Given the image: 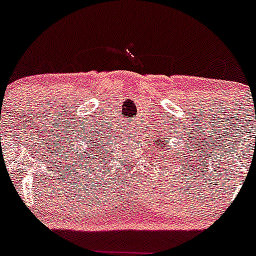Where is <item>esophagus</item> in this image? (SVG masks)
Instances as JSON below:
<instances>
[{"label": "esophagus", "mask_w": 256, "mask_h": 256, "mask_svg": "<svg viewBox=\"0 0 256 256\" xmlns=\"http://www.w3.org/2000/svg\"><path fill=\"white\" fill-rule=\"evenodd\" d=\"M130 126H126V132H128V133H130Z\"/></svg>", "instance_id": "esophagus-1"}]
</instances>
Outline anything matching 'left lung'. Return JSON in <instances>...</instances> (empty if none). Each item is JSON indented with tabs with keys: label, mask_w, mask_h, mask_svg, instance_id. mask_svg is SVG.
Masks as SVG:
<instances>
[{
	"label": "left lung",
	"mask_w": 256,
	"mask_h": 256,
	"mask_svg": "<svg viewBox=\"0 0 256 256\" xmlns=\"http://www.w3.org/2000/svg\"><path fill=\"white\" fill-rule=\"evenodd\" d=\"M154 144H155L156 148H159L160 152H164V151L166 150V148H170V146L166 144V140L162 138V137H156V138L154 140Z\"/></svg>",
	"instance_id": "8db88e82"
}]
</instances>
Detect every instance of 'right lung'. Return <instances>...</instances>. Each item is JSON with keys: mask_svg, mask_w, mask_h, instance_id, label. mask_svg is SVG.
<instances>
[{"mask_svg": "<svg viewBox=\"0 0 256 256\" xmlns=\"http://www.w3.org/2000/svg\"><path fill=\"white\" fill-rule=\"evenodd\" d=\"M79 144V148L76 146L78 148V154L76 155V159L78 158L80 160V168L83 169H88L90 164H97V159H98V155L97 154L100 152L101 150V144H98V140H94V137H84V141L83 142H78ZM84 150L85 152L83 153L82 151ZM76 154V151H74Z\"/></svg>", "mask_w": 256, "mask_h": 256, "instance_id": "1", "label": "right lung"}]
</instances>
